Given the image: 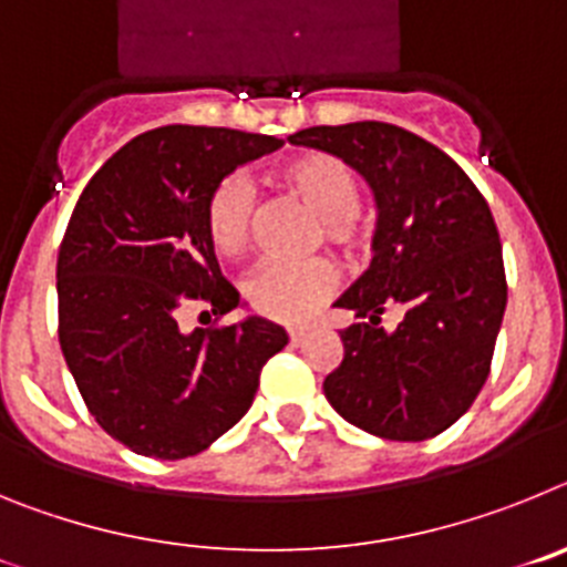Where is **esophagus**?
I'll list each match as a JSON object with an SVG mask.
<instances>
[{"label": "esophagus", "instance_id": "obj_1", "mask_svg": "<svg viewBox=\"0 0 567 567\" xmlns=\"http://www.w3.org/2000/svg\"><path fill=\"white\" fill-rule=\"evenodd\" d=\"M303 338H307V332H303V329H289V343L292 346L303 343Z\"/></svg>", "mask_w": 567, "mask_h": 567}]
</instances>
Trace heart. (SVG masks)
<instances>
[{
  "label": "heart",
  "mask_w": 567,
  "mask_h": 567,
  "mask_svg": "<svg viewBox=\"0 0 567 567\" xmlns=\"http://www.w3.org/2000/svg\"><path fill=\"white\" fill-rule=\"evenodd\" d=\"M278 184L307 204L320 218V233L332 247L352 249L358 240L354 213L360 204V178L343 158L329 153H303L280 164ZM255 218V189L244 175H227L207 198V235L221 255H240L249 247ZM334 289V269L327 260L264 264L247 280L249 307L264 318H307Z\"/></svg>",
  "instance_id": "b5f03b06"
}]
</instances>
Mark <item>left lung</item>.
Wrapping results in <instances>:
<instances>
[{"label":"left lung","instance_id":"8db88e82","mask_svg":"<svg viewBox=\"0 0 567 567\" xmlns=\"http://www.w3.org/2000/svg\"><path fill=\"white\" fill-rule=\"evenodd\" d=\"M289 142L343 158L378 204L372 264L334 300L358 323L340 332L323 394L374 437H437L483 389L508 300L488 204L454 158L394 124L309 127ZM385 308L404 312L394 330L379 323Z\"/></svg>","mask_w":567,"mask_h":567}]
</instances>
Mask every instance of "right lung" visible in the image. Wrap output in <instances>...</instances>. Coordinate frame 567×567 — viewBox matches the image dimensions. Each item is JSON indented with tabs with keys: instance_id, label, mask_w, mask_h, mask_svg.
<instances>
[{
	"instance_id": "1",
	"label": "right lung",
	"mask_w": 567,
	"mask_h": 567,
	"mask_svg": "<svg viewBox=\"0 0 567 567\" xmlns=\"http://www.w3.org/2000/svg\"><path fill=\"white\" fill-rule=\"evenodd\" d=\"M278 147L275 135L169 124L135 135L79 195L59 247V343L90 414L130 452L184 460L209 449L289 343L258 315L193 332L178 323L189 307L215 318L240 307L207 235V198Z\"/></svg>"
}]
</instances>
